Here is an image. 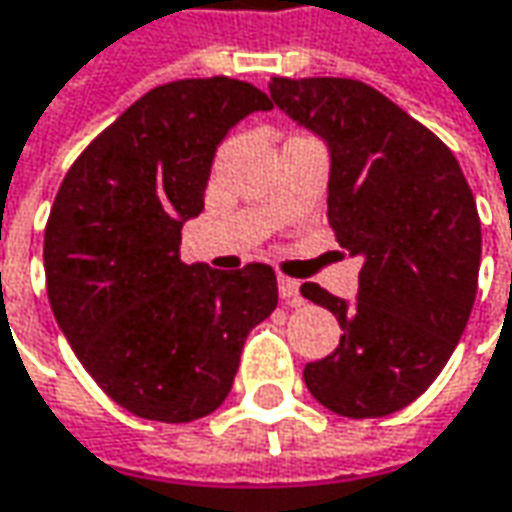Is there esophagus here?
I'll list each match as a JSON object with an SVG mask.
<instances>
[{
	"instance_id": "1",
	"label": "esophagus",
	"mask_w": 512,
	"mask_h": 512,
	"mask_svg": "<svg viewBox=\"0 0 512 512\" xmlns=\"http://www.w3.org/2000/svg\"><path fill=\"white\" fill-rule=\"evenodd\" d=\"M279 296L285 299L287 305H302L299 282H296V279H290V276H279Z\"/></svg>"
}]
</instances>
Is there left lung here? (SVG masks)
Instances as JSON below:
<instances>
[{"label": "left lung", "instance_id": "8db88e82", "mask_svg": "<svg viewBox=\"0 0 512 512\" xmlns=\"http://www.w3.org/2000/svg\"><path fill=\"white\" fill-rule=\"evenodd\" d=\"M267 88L273 105L327 142V222L364 259L356 305L302 285L344 330L330 356L305 367L307 390L347 419L396 413L442 373L476 302L473 190L433 130L359 79L273 76Z\"/></svg>", "mask_w": 512, "mask_h": 512}]
</instances>
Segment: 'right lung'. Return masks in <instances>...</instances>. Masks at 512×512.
Returning <instances> with one entry per match:
<instances>
[{
  "mask_svg": "<svg viewBox=\"0 0 512 512\" xmlns=\"http://www.w3.org/2000/svg\"><path fill=\"white\" fill-rule=\"evenodd\" d=\"M267 93L230 76L148 90L68 176L45 227L50 310L93 382L139 419L182 424L225 402L247 333L279 305L273 267L179 259L219 142Z\"/></svg>",
  "mask_w": 512,
  "mask_h": 512,
  "instance_id": "1",
  "label": "right lung"
}]
</instances>
